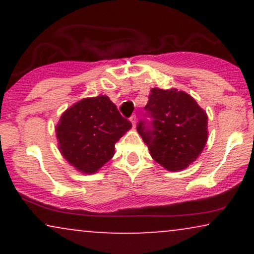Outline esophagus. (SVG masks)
I'll return each mask as SVG.
<instances>
[{
	"instance_id": "esophagus-1",
	"label": "esophagus",
	"mask_w": 254,
	"mask_h": 254,
	"mask_svg": "<svg viewBox=\"0 0 254 254\" xmlns=\"http://www.w3.org/2000/svg\"><path fill=\"white\" fill-rule=\"evenodd\" d=\"M136 121H137L136 115L131 116V117H130V122H131V123H132V127H135V125H136Z\"/></svg>"
}]
</instances>
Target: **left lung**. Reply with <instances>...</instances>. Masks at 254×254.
Masks as SVG:
<instances>
[{
  "instance_id": "left-lung-1",
  "label": "left lung",
  "mask_w": 254,
  "mask_h": 254,
  "mask_svg": "<svg viewBox=\"0 0 254 254\" xmlns=\"http://www.w3.org/2000/svg\"><path fill=\"white\" fill-rule=\"evenodd\" d=\"M137 131L150 155L168 171H182L202 153L208 116L191 95L176 88H153Z\"/></svg>"
}]
</instances>
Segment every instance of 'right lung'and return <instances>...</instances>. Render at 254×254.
<instances>
[{"label": "right lung", "instance_id": "right-lung-1", "mask_svg": "<svg viewBox=\"0 0 254 254\" xmlns=\"http://www.w3.org/2000/svg\"><path fill=\"white\" fill-rule=\"evenodd\" d=\"M131 127L105 95L82 99L63 113L56 127L64 159L82 173H95L115 155V144Z\"/></svg>", "mask_w": 254, "mask_h": 254}]
</instances>
